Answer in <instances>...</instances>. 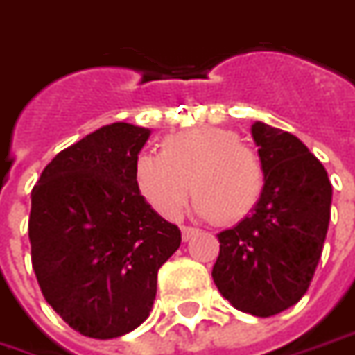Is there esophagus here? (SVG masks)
Returning <instances> with one entry per match:
<instances>
[{
	"instance_id": "esophagus-1",
	"label": "esophagus",
	"mask_w": 355,
	"mask_h": 355,
	"mask_svg": "<svg viewBox=\"0 0 355 355\" xmlns=\"http://www.w3.org/2000/svg\"><path fill=\"white\" fill-rule=\"evenodd\" d=\"M180 231H182V241L186 243V241H190L193 235H198L199 230H196V227H190V225H182V227H180Z\"/></svg>"
}]
</instances>
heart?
Segmentation results:
<instances>
[{"mask_svg": "<svg viewBox=\"0 0 355 355\" xmlns=\"http://www.w3.org/2000/svg\"><path fill=\"white\" fill-rule=\"evenodd\" d=\"M190 182L199 216L235 224L259 203L265 171L235 131L214 125L169 135L159 154H141L135 162L139 193L165 218H177L184 209Z\"/></svg>", "mask_w": 355, "mask_h": 355, "instance_id": "b5f03b06", "label": "heart"}]
</instances>
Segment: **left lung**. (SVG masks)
<instances>
[{"mask_svg":"<svg viewBox=\"0 0 355 355\" xmlns=\"http://www.w3.org/2000/svg\"><path fill=\"white\" fill-rule=\"evenodd\" d=\"M252 137L265 188L252 214L218 235L212 280L237 311L269 318L303 297L322 256L333 188L320 159L288 131L263 122Z\"/></svg>","mask_w":355,"mask_h":355,"instance_id":"1","label":"left lung"}]
</instances>
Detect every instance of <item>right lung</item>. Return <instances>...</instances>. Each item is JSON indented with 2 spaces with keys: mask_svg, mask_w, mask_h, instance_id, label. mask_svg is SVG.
<instances>
[{
  "mask_svg": "<svg viewBox=\"0 0 355 355\" xmlns=\"http://www.w3.org/2000/svg\"><path fill=\"white\" fill-rule=\"evenodd\" d=\"M148 128L103 125L58 154L31 190V265L46 303L75 331L114 338L143 324L180 230L139 193Z\"/></svg>",
  "mask_w": 355,
  "mask_h": 355,
  "instance_id": "add662e5",
  "label": "right lung"
}]
</instances>
